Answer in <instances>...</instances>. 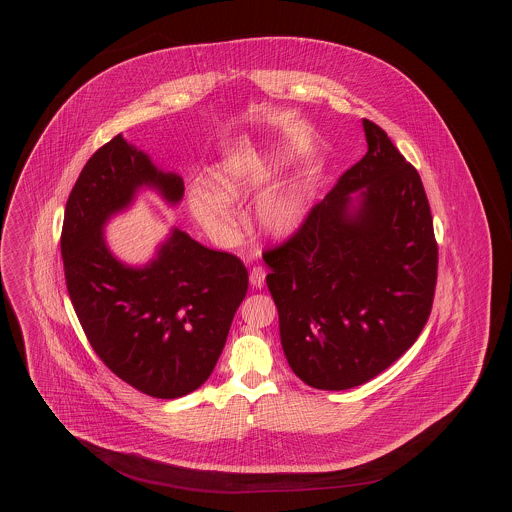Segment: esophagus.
Segmentation results:
<instances>
[{
  "instance_id": "esophagus-1",
  "label": "esophagus",
  "mask_w": 512,
  "mask_h": 512,
  "mask_svg": "<svg viewBox=\"0 0 512 512\" xmlns=\"http://www.w3.org/2000/svg\"><path fill=\"white\" fill-rule=\"evenodd\" d=\"M264 282H266V270H264L262 266H254V268L250 270V284H252L254 288H262Z\"/></svg>"
}]
</instances>
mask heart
I'll return each mask as SVG.
<instances>
[{
  "label": "heart",
  "instance_id": "heart-1",
  "mask_svg": "<svg viewBox=\"0 0 512 512\" xmlns=\"http://www.w3.org/2000/svg\"><path fill=\"white\" fill-rule=\"evenodd\" d=\"M268 173L264 169L222 165L215 171L217 191L197 181L189 189V207L193 215L213 232H224L232 226V215L224 203L238 201L244 195L266 185ZM305 215V197L299 187H282L260 199L256 205V224L270 236H286L299 226Z\"/></svg>",
  "mask_w": 512,
  "mask_h": 512
}]
</instances>
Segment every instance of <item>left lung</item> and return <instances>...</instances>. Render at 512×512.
<instances>
[{
	"label": "left lung",
	"instance_id": "obj_1",
	"mask_svg": "<svg viewBox=\"0 0 512 512\" xmlns=\"http://www.w3.org/2000/svg\"><path fill=\"white\" fill-rule=\"evenodd\" d=\"M363 128L365 157L264 252L286 359L319 390L365 384L396 363L420 337L438 282L420 173L380 126L363 120Z\"/></svg>",
	"mask_w": 512,
	"mask_h": 512
}]
</instances>
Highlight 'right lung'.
Listing matches in <instances>:
<instances>
[{
	"instance_id": "obj_1",
	"label": "right lung",
	"mask_w": 512,
	"mask_h": 512,
	"mask_svg": "<svg viewBox=\"0 0 512 512\" xmlns=\"http://www.w3.org/2000/svg\"><path fill=\"white\" fill-rule=\"evenodd\" d=\"M142 187L177 205L183 179L157 169L122 134L96 149L67 201L61 254L76 317L94 353L153 398H179L213 372L248 292L240 258L173 228L157 256L132 268L112 256L102 228Z\"/></svg>"
}]
</instances>
